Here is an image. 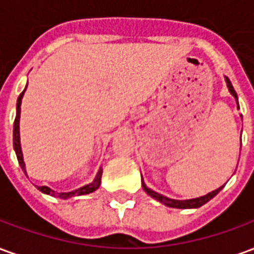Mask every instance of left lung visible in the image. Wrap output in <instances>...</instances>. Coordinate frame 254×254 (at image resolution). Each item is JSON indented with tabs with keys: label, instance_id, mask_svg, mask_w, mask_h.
Segmentation results:
<instances>
[{
	"label": "left lung",
	"instance_id": "obj_1",
	"mask_svg": "<svg viewBox=\"0 0 254 254\" xmlns=\"http://www.w3.org/2000/svg\"><path fill=\"white\" fill-rule=\"evenodd\" d=\"M226 81H227V87H229L231 95L234 96L235 99H238L237 92H235L234 87H233V84H231V81L229 80V77H226ZM237 103H238V102H237ZM223 187H220L219 189H216V190L208 193V194H205V196L197 197V198H191V200H173V198H169V197L163 196V194H159V193H156V191L151 190V189H148V188L144 185V182H143V189L147 191V193H148L149 196L154 197L155 200H158V201H160L162 204H165V205H167V207H171V208H198V207H201V205H204L205 202H208L209 200H211V198H213V197L216 196L219 191L222 190V188Z\"/></svg>",
	"mask_w": 254,
	"mask_h": 254
}]
</instances>
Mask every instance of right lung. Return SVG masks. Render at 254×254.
<instances>
[{"mask_svg":"<svg viewBox=\"0 0 254 254\" xmlns=\"http://www.w3.org/2000/svg\"><path fill=\"white\" fill-rule=\"evenodd\" d=\"M25 91V89H24ZM24 91L20 94L19 99H17V114H16V120H14V127H13V148L16 151V155H17V160H19L20 166L21 169L24 170L25 173V165L24 160H23V154H21V147H20V134H19V120H20V105H21V98L24 95ZM100 178H102V170H99V173L96 174V178L92 184L89 185H85V187L80 188L77 190L69 191V193H54V190L49 189L47 187H38V189L46 194H52V196H58L61 198H69V197H74V196H81V194H88V193H92L95 191L100 185Z\"/></svg>","mask_w":254,"mask_h":254,"instance_id":"add662e5","label":"right lung"}]
</instances>
